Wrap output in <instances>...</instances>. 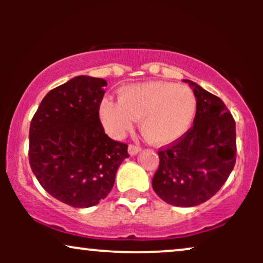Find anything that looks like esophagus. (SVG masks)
<instances>
[{"label":"esophagus","mask_w":263,"mask_h":263,"mask_svg":"<svg viewBox=\"0 0 263 263\" xmlns=\"http://www.w3.org/2000/svg\"><path fill=\"white\" fill-rule=\"evenodd\" d=\"M141 151V147L138 146V144H135V143H131L128 146V153L131 156H135V155H137L138 152H140Z\"/></svg>","instance_id":"esophagus-1"}]
</instances>
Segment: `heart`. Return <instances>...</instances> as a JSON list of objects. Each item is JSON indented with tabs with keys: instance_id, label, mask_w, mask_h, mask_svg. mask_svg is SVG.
<instances>
[{
	"instance_id": "obj_1",
	"label": "heart",
	"mask_w": 263,
	"mask_h": 263,
	"mask_svg": "<svg viewBox=\"0 0 263 263\" xmlns=\"http://www.w3.org/2000/svg\"><path fill=\"white\" fill-rule=\"evenodd\" d=\"M197 99L186 86L148 81L122 86L119 100L102 99L100 117L115 137L132 129L136 119L144 137L153 144H170L188 132L195 117Z\"/></svg>"
}]
</instances>
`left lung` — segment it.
Masks as SVG:
<instances>
[{"instance_id":"1","label":"left lung","mask_w":263,"mask_h":263,"mask_svg":"<svg viewBox=\"0 0 263 263\" xmlns=\"http://www.w3.org/2000/svg\"><path fill=\"white\" fill-rule=\"evenodd\" d=\"M185 81L197 98L194 125L159 148L152 186L165 203L189 208L209 200L228 180L236 162V126L221 99Z\"/></svg>"}]
</instances>
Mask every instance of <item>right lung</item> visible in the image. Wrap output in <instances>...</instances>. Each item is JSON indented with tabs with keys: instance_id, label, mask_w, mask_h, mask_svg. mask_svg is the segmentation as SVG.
<instances>
[{
	"instance_id": "right-lung-1",
	"label": "right lung",
	"mask_w": 263,
	"mask_h": 263,
	"mask_svg": "<svg viewBox=\"0 0 263 263\" xmlns=\"http://www.w3.org/2000/svg\"><path fill=\"white\" fill-rule=\"evenodd\" d=\"M107 83L75 77L50 90L29 127V164L41 185L62 203L90 208L108 195L127 144L111 140L99 110Z\"/></svg>"
}]
</instances>
